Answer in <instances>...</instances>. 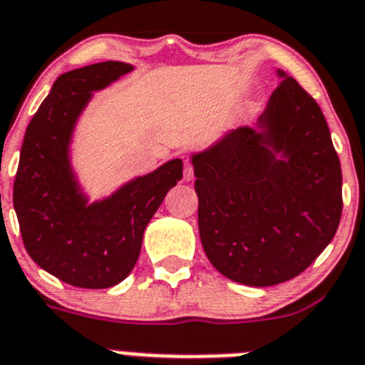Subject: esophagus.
<instances>
[{
    "label": "esophagus",
    "instance_id": "34e87169",
    "mask_svg": "<svg viewBox=\"0 0 365 365\" xmlns=\"http://www.w3.org/2000/svg\"><path fill=\"white\" fill-rule=\"evenodd\" d=\"M192 176H195V170H192V163H191V161H185V165H183V178H185L187 182H191Z\"/></svg>",
    "mask_w": 365,
    "mask_h": 365
}]
</instances>
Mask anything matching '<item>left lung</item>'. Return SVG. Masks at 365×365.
Wrapping results in <instances>:
<instances>
[{
  "instance_id": "8db88e82",
  "label": "left lung",
  "mask_w": 365,
  "mask_h": 365,
  "mask_svg": "<svg viewBox=\"0 0 365 365\" xmlns=\"http://www.w3.org/2000/svg\"><path fill=\"white\" fill-rule=\"evenodd\" d=\"M258 125L232 131L192 167L207 259L230 280L265 287L299 277L327 249L344 198L329 125L297 79L280 72Z\"/></svg>"
}]
</instances>
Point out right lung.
<instances>
[{"label": "right lung", "instance_id": "right-lung-1", "mask_svg": "<svg viewBox=\"0 0 365 365\" xmlns=\"http://www.w3.org/2000/svg\"><path fill=\"white\" fill-rule=\"evenodd\" d=\"M130 70L106 61L59 76L24 137L12 191L21 241L36 265L70 286L103 289L124 280L146 225L183 176L182 159H173L93 206L78 192L68 163L73 124L93 91Z\"/></svg>", "mask_w": 365, "mask_h": 365}]
</instances>
